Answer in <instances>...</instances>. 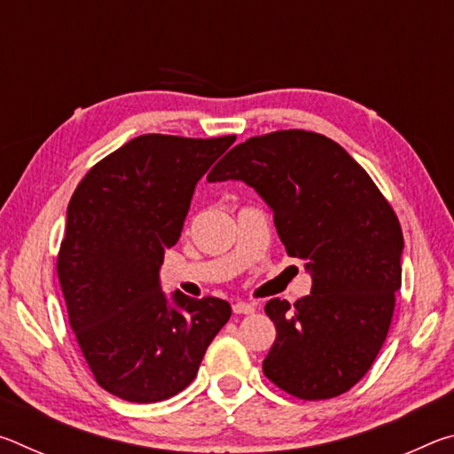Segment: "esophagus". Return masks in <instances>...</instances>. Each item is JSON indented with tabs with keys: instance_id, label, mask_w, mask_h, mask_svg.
I'll return each instance as SVG.
<instances>
[{
	"instance_id": "obj_1",
	"label": "esophagus",
	"mask_w": 454,
	"mask_h": 454,
	"mask_svg": "<svg viewBox=\"0 0 454 454\" xmlns=\"http://www.w3.org/2000/svg\"><path fill=\"white\" fill-rule=\"evenodd\" d=\"M232 310H234V314H252V312H254V306L240 301V302L232 304Z\"/></svg>"
}]
</instances>
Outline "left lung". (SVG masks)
I'll list each match as a JSON object with an SVG mask.
<instances>
[{
  "label": "left lung",
  "mask_w": 454,
  "mask_h": 454,
  "mask_svg": "<svg viewBox=\"0 0 454 454\" xmlns=\"http://www.w3.org/2000/svg\"><path fill=\"white\" fill-rule=\"evenodd\" d=\"M216 180L254 188L288 256L312 276L294 306L266 304L276 326L268 380L302 401L347 393L387 340L401 288L404 240L393 206L342 145L306 129L248 137L220 160Z\"/></svg>",
  "instance_id": "1"
}]
</instances>
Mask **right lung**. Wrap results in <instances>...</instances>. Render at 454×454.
Returning <instances> with one entry per match:
<instances>
[{"mask_svg": "<svg viewBox=\"0 0 454 454\" xmlns=\"http://www.w3.org/2000/svg\"><path fill=\"white\" fill-rule=\"evenodd\" d=\"M236 136L144 134L91 168L67 204L58 278L96 382L128 403H160L196 379L232 309L160 286L198 180Z\"/></svg>", "mask_w": 454, "mask_h": 454, "instance_id": "1", "label": "right lung"}]
</instances>
